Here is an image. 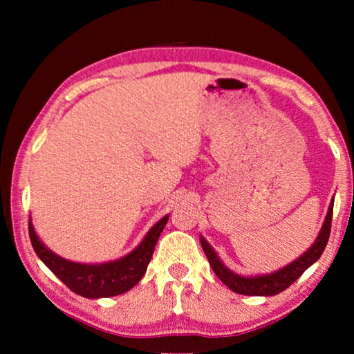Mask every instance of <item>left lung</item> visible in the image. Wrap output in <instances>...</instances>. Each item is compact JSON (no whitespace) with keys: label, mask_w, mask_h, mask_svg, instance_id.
<instances>
[{"label":"left lung","mask_w":354,"mask_h":354,"mask_svg":"<svg viewBox=\"0 0 354 354\" xmlns=\"http://www.w3.org/2000/svg\"><path fill=\"white\" fill-rule=\"evenodd\" d=\"M333 207H334V200L331 201L328 209V215L325 223L322 226V231L317 241L314 242L313 247H310L306 253L299 256L297 261H293L289 266L281 268V270L270 273V274H262V277H254V278H243L241 274L232 273L231 270L220 262L218 256L215 254V251L211 248L205 239H200L201 247L205 250V254L207 256V261L211 263L214 273L220 278L221 283L230 287L232 292L241 293V295H277V293L286 290L287 287L292 286L295 281L301 277V274L306 272L313 263L319 259L329 239V232H331V220H333Z\"/></svg>","instance_id":"left-lung-1"}]
</instances>
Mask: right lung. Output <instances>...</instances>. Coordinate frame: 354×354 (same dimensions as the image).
<instances>
[{
  "label": "right lung",
  "instance_id": "1",
  "mask_svg": "<svg viewBox=\"0 0 354 354\" xmlns=\"http://www.w3.org/2000/svg\"><path fill=\"white\" fill-rule=\"evenodd\" d=\"M167 220H169V215L160 218L148 231L147 237L133 253L118 261L97 263V266L62 259L39 241L31 221L28 227L35 254L70 290L86 298H106L128 292L142 279L149 261H151L156 242L167 225Z\"/></svg>",
  "mask_w": 354,
  "mask_h": 354
}]
</instances>
